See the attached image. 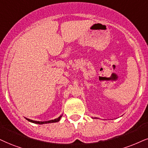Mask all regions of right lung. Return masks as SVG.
I'll use <instances>...</instances> for the list:
<instances>
[{"mask_svg":"<svg viewBox=\"0 0 148 148\" xmlns=\"http://www.w3.org/2000/svg\"><path fill=\"white\" fill-rule=\"evenodd\" d=\"M62 117V115L60 116L59 117L57 118V119H55L53 120H51V121H33V120H31V119H27V120H28L30 122H32V123H37V124H44V123H55V122H58L60 121V118Z\"/></svg>","mask_w":148,"mask_h":148,"instance_id":"obj_1","label":"right lung"}]
</instances>
